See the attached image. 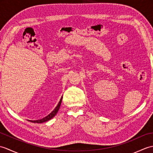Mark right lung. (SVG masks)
Here are the masks:
<instances>
[{
	"label": "right lung",
	"mask_w": 153,
	"mask_h": 153,
	"mask_svg": "<svg viewBox=\"0 0 153 153\" xmlns=\"http://www.w3.org/2000/svg\"><path fill=\"white\" fill-rule=\"evenodd\" d=\"M62 97L60 99L59 102H58V105L56 106V108H55L53 111H52L51 113H50L49 114H48V116H47L46 117H45V118H42L41 120H31V122H33V123H43V122H45L47 121H48V120H50L51 119H52L53 118V117L56 114L58 110H59L60 108V105H61V102H62Z\"/></svg>",
	"instance_id": "add662e5"
}]
</instances>
